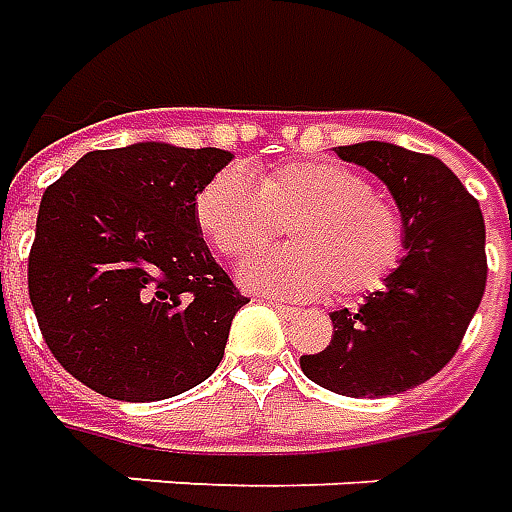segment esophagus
<instances>
[{
	"mask_svg": "<svg viewBox=\"0 0 512 512\" xmlns=\"http://www.w3.org/2000/svg\"><path fill=\"white\" fill-rule=\"evenodd\" d=\"M267 306H273L275 311H278V314H284V317H292V314H297L295 306H286V303H278V300H273V297L267 300Z\"/></svg>",
	"mask_w": 512,
	"mask_h": 512,
	"instance_id": "34e87169",
	"label": "esophagus"
}]
</instances>
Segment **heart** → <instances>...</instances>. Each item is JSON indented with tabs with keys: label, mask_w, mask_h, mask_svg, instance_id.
<instances>
[{
	"label": "heart",
	"mask_w": 512,
	"mask_h": 512,
	"mask_svg": "<svg viewBox=\"0 0 512 512\" xmlns=\"http://www.w3.org/2000/svg\"><path fill=\"white\" fill-rule=\"evenodd\" d=\"M201 237L223 259H245L289 231V245L242 264L256 292L311 300L375 292L400 270L408 223L361 170L333 159H295L256 176L217 170L192 201Z\"/></svg>",
	"instance_id": "1"
}]
</instances>
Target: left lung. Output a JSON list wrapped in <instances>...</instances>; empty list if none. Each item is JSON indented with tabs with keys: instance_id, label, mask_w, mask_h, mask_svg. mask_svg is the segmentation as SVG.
<instances>
[{
	"instance_id": "1",
	"label": "left lung",
	"mask_w": 512,
	"mask_h": 512,
	"mask_svg": "<svg viewBox=\"0 0 512 512\" xmlns=\"http://www.w3.org/2000/svg\"><path fill=\"white\" fill-rule=\"evenodd\" d=\"M389 184L408 223V253L386 289L361 308L333 311V339L300 369L344 397L400 394L452 361L488 278L480 204L441 159L391 143L339 146Z\"/></svg>"
}]
</instances>
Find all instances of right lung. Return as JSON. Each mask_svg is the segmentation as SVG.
Returning a JSON list of instances; mask_svg holds the SVG:
<instances>
[{"label":"right lung","mask_w":512,"mask_h":512,"mask_svg":"<svg viewBox=\"0 0 512 512\" xmlns=\"http://www.w3.org/2000/svg\"><path fill=\"white\" fill-rule=\"evenodd\" d=\"M231 162L168 143L90 151L46 187L27 264L43 342L88 389L154 402L198 386L248 297L204 245L192 201Z\"/></svg>","instance_id":"right-lung-1"}]
</instances>
